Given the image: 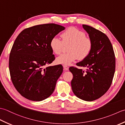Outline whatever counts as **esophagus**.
I'll list each match as a JSON object with an SVG mask.
<instances>
[{
  "label": "esophagus",
  "mask_w": 125,
  "mask_h": 125,
  "mask_svg": "<svg viewBox=\"0 0 125 125\" xmlns=\"http://www.w3.org/2000/svg\"><path fill=\"white\" fill-rule=\"evenodd\" d=\"M63 68H64V70L65 71H68L69 70V67H68L67 65H63Z\"/></svg>",
  "instance_id": "obj_1"
}]
</instances>
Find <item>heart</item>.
I'll use <instances>...</instances> for the list:
<instances>
[{
	"label": "heart",
	"mask_w": 125,
	"mask_h": 125,
	"mask_svg": "<svg viewBox=\"0 0 125 125\" xmlns=\"http://www.w3.org/2000/svg\"><path fill=\"white\" fill-rule=\"evenodd\" d=\"M59 38L54 37L50 42V47L55 54H60L64 44H69L68 52L61 55L56 59L57 64L69 65L77 59L83 60L90 54L92 48V42L86 38L85 33L75 27H70L62 32Z\"/></svg>",
	"instance_id": "obj_1"
}]
</instances>
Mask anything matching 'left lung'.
<instances>
[{"label":"left lung","instance_id":"1","mask_svg":"<svg viewBox=\"0 0 125 125\" xmlns=\"http://www.w3.org/2000/svg\"><path fill=\"white\" fill-rule=\"evenodd\" d=\"M92 42L89 55L76 65L86 67V70L70 67L73 78V91L80 99L91 102L107 91L112 83L115 68V58L112 45L108 37L100 31L83 25Z\"/></svg>","mask_w":125,"mask_h":125}]
</instances>
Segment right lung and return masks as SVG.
Wrapping results in <instances>:
<instances>
[{"instance_id": "right-lung-1", "label": "right lung", "mask_w": 125, "mask_h": 125, "mask_svg": "<svg viewBox=\"0 0 125 125\" xmlns=\"http://www.w3.org/2000/svg\"><path fill=\"white\" fill-rule=\"evenodd\" d=\"M64 30L55 23L39 25L25 29L16 38L10 55V73L15 89L26 99L42 101L54 92L63 67H44L55 58L50 41Z\"/></svg>"}]
</instances>
